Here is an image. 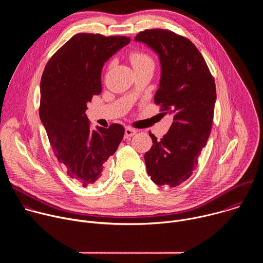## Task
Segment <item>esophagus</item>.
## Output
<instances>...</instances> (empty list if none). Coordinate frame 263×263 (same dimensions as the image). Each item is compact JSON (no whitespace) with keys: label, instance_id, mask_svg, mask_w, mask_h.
<instances>
[{"label":"esophagus","instance_id":"esophagus-1","mask_svg":"<svg viewBox=\"0 0 263 263\" xmlns=\"http://www.w3.org/2000/svg\"><path fill=\"white\" fill-rule=\"evenodd\" d=\"M137 133V130L133 129V128H126L125 129V138H128V137H131L133 135H135Z\"/></svg>","mask_w":263,"mask_h":263}]
</instances>
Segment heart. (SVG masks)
I'll return each instance as SVG.
<instances>
[{
  "label": "heart",
  "mask_w": 263,
  "mask_h": 263,
  "mask_svg": "<svg viewBox=\"0 0 263 263\" xmlns=\"http://www.w3.org/2000/svg\"><path fill=\"white\" fill-rule=\"evenodd\" d=\"M130 61L133 65V68H137V67H141L143 65H147V64H154L152 58L149 57V55H147L144 52L141 51H134L130 54Z\"/></svg>",
  "instance_id": "1"
}]
</instances>
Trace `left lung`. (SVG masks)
<instances>
[{
	"label": "left lung",
	"mask_w": 263,
	"mask_h": 263,
	"mask_svg": "<svg viewBox=\"0 0 263 263\" xmlns=\"http://www.w3.org/2000/svg\"><path fill=\"white\" fill-rule=\"evenodd\" d=\"M135 42L153 50L160 61V81L154 101L162 118L173 117L161 140L149 132L153 145L144 154L146 172L159 186L175 187L189 179L206 145L213 121L214 79L196 46L163 29L144 30Z\"/></svg>",
	"instance_id": "8db88e82"
}]
</instances>
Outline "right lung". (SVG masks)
<instances>
[{
	"label": "right lung",
	"mask_w": 263,
	"mask_h": 263,
	"mask_svg": "<svg viewBox=\"0 0 263 263\" xmlns=\"http://www.w3.org/2000/svg\"><path fill=\"white\" fill-rule=\"evenodd\" d=\"M130 43V37L80 33L49 60L41 81L40 118L51 146L67 175L84 187L103 178L104 164L124 137V127H89L85 111L102 91L104 63Z\"/></svg>",
	"instance_id": "add662e5"
}]
</instances>
